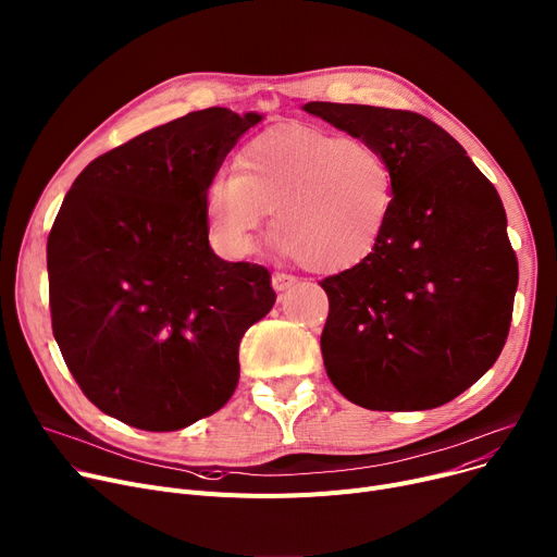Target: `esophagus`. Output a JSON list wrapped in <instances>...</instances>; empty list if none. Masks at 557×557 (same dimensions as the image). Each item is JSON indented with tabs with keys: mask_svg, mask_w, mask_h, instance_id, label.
<instances>
[{
	"mask_svg": "<svg viewBox=\"0 0 557 557\" xmlns=\"http://www.w3.org/2000/svg\"><path fill=\"white\" fill-rule=\"evenodd\" d=\"M299 283V278L297 276H292V274H283V272H276L274 276H272V287L276 289V292H287V289H292L294 285Z\"/></svg>",
	"mask_w": 557,
	"mask_h": 557,
	"instance_id": "34e87169",
	"label": "esophagus"
}]
</instances>
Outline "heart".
<instances>
[{
  "label": "heart",
  "mask_w": 557,
  "mask_h": 557,
  "mask_svg": "<svg viewBox=\"0 0 557 557\" xmlns=\"http://www.w3.org/2000/svg\"><path fill=\"white\" fill-rule=\"evenodd\" d=\"M396 202V175L369 141L285 123L251 139L236 173L207 190L220 249L245 258L272 213L274 249L317 274L348 272L377 249Z\"/></svg>",
  "instance_id": "heart-1"
}]
</instances>
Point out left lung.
<instances>
[{"mask_svg": "<svg viewBox=\"0 0 557 557\" xmlns=\"http://www.w3.org/2000/svg\"><path fill=\"white\" fill-rule=\"evenodd\" d=\"M304 110L373 144L396 175L377 249L323 278V367L373 411H422L470 388L506 344L517 258L497 188L441 125L407 110L310 101Z\"/></svg>", "mask_w": 557, "mask_h": 557, "instance_id": "left-lung-1", "label": "left lung"}]
</instances>
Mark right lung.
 <instances>
[{"instance_id":"1","label":"right lung","mask_w":557,"mask_h":557,"mask_svg":"<svg viewBox=\"0 0 557 557\" xmlns=\"http://www.w3.org/2000/svg\"><path fill=\"white\" fill-rule=\"evenodd\" d=\"M263 114L190 112L96 157L47 243L51 325L83 394L146 432L222 409L238 348L274 301L270 272L209 245L207 190Z\"/></svg>"}]
</instances>
